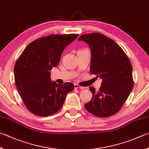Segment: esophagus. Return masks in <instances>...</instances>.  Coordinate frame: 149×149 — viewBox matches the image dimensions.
<instances>
[{
    "mask_svg": "<svg viewBox=\"0 0 149 149\" xmlns=\"http://www.w3.org/2000/svg\"><path fill=\"white\" fill-rule=\"evenodd\" d=\"M74 88H75V89H77V88H79V89H84V88H85L83 87V86H80L78 84H74Z\"/></svg>",
    "mask_w": 149,
    "mask_h": 149,
    "instance_id": "34e87169",
    "label": "esophagus"
}]
</instances>
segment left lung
<instances>
[{
  "label": "left lung",
  "instance_id": "8db88e82",
  "mask_svg": "<svg viewBox=\"0 0 149 149\" xmlns=\"http://www.w3.org/2000/svg\"><path fill=\"white\" fill-rule=\"evenodd\" d=\"M78 40L90 46V71L102 79L98 91L90 86L92 98L85 104V108L98 117L113 116L120 110L134 87L131 62L118 44L100 33L84 34Z\"/></svg>",
  "mask_w": 149,
  "mask_h": 149
}]
</instances>
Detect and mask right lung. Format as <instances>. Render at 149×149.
<instances>
[{
  "mask_svg": "<svg viewBox=\"0 0 149 149\" xmlns=\"http://www.w3.org/2000/svg\"><path fill=\"white\" fill-rule=\"evenodd\" d=\"M79 34L51 35L31 42L14 66V80L19 95L31 113L48 116L61 109L67 94L74 86L58 84L50 80L49 70L59 63L65 47Z\"/></svg>",
  "mask_w": 149,
  "mask_h": 149,
  "instance_id": "add662e5",
  "label": "right lung"
}]
</instances>
